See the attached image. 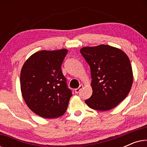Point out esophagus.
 <instances>
[{"label":"esophagus","instance_id":"obj_1","mask_svg":"<svg viewBox=\"0 0 147 147\" xmlns=\"http://www.w3.org/2000/svg\"><path fill=\"white\" fill-rule=\"evenodd\" d=\"M83 87H84L83 85H80V86H79V88H76V89H75V92H76V94L79 93L80 91L82 89V88H83Z\"/></svg>","mask_w":147,"mask_h":147}]
</instances>
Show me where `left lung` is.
<instances>
[{
	"label": "left lung",
	"instance_id": "1",
	"mask_svg": "<svg viewBox=\"0 0 147 147\" xmlns=\"http://www.w3.org/2000/svg\"><path fill=\"white\" fill-rule=\"evenodd\" d=\"M80 53L90 65L92 76V95L86 104L100 111L115 108L127 96L133 82L127 55L107 45L83 47Z\"/></svg>",
	"mask_w": 147,
	"mask_h": 147
}]
</instances>
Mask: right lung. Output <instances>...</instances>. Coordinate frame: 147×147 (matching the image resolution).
Returning a JSON list of instances; mask_svg holds the SVG:
<instances>
[{
  "mask_svg": "<svg viewBox=\"0 0 147 147\" xmlns=\"http://www.w3.org/2000/svg\"><path fill=\"white\" fill-rule=\"evenodd\" d=\"M67 53L66 49L36 52L22 67V96L28 107L41 117L57 118L67 110L72 92L61 69Z\"/></svg>",
  "mask_w": 147,
  "mask_h": 147,
  "instance_id": "obj_1",
  "label": "right lung"
}]
</instances>
